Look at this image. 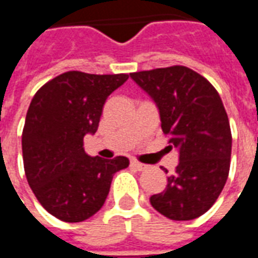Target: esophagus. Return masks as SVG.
Masks as SVG:
<instances>
[{
  "mask_svg": "<svg viewBox=\"0 0 258 258\" xmlns=\"http://www.w3.org/2000/svg\"><path fill=\"white\" fill-rule=\"evenodd\" d=\"M131 167L135 168V170H138V171H144V170L148 168V166H146V164H142V163L140 162H137V160H131Z\"/></svg>",
  "mask_w": 258,
  "mask_h": 258,
  "instance_id": "obj_1",
  "label": "esophagus"
}]
</instances>
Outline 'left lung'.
<instances>
[{"label": "left lung", "instance_id": "obj_1", "mask_svg": "<svg viewBox=\"0 0 258 258\" xmlns=\"http://www.w3.org/2000/svg\"><path fill=\"white\" fill-rule=\"evenodd\" d=\"M130 76L155 101L170 148L179 153L175 173L167 177L166 189L152 195L151 205L174 221L198 218L216 203L229 174L232 135L221 98L185 66Z\"/></svg>", "mask_w": 258, "mask_h": 258}]
</instances>
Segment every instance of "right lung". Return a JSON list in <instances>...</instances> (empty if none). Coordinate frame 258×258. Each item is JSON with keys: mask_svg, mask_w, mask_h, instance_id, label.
<instances>
[{"mask_svg": "<svg viewBox=\"0 0 258 258\" xmlns=\"http://www.w3.org/2000/svg\"><path fill=\"white\" fill-rule=\"evenodd\" d=\"M128 74L66 72L37 91L22 134L27 182L45 210L64 222H81L101 210L114 173L128 159L91 157L84 137L95 134L107 96Z\"/></svg>", "mask_w": 258, "mask_h": 258, "instance_id": "add662e5", "label": "right lung"}]
</instances>
